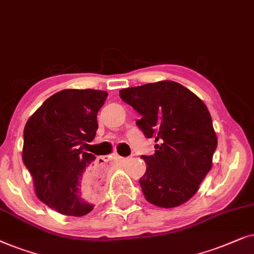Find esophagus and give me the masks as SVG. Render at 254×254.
<instances>
[{"mask_svg": "<svg viewBox=\"0 0 254 254\" xmlns=\"http://www.w3.org/2000/svg\"><path fill=\"white\" fill-rule=\"evenodd\" d=\"M111 158H113V159H116V160H121V159H123V158L121 157V155H118L117 153H114L113 155H111Z\"/></svg>", "mask_w": 254, "mask_h": 254, "instance_id": "obj_1", "label": "esophagus"}]
</instances>
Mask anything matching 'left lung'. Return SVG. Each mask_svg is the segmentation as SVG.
Wrapping results in <instances>:
<instances>
[{
  "label": "left lung",
  "instance_id": "1",
  "mask_svg": "<svg viewBox=\"0 0 254 254\" xmlns=\"http://www.w3.org/2000/svg\"><path fill=\"white\" fill-rule=\"evenodd\" d=\"M121 99L141 115L136 123L154 138L153 155H141L146 172L139 185L145 198L160 208L184 204L211 170L217 137L208 108L174 81L120 90Z\"/></svg>",
  "mask_w": 254,
  "mask_h": 254
}]
</instances>
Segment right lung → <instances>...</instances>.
<instances>
[{
	"label": "right lung",
	"mask_w": 254,
	"mask_h": 254,
	"mask_svg": "<svg viewBox=\"0 0 254 254\" xmlns=\"http://www.w3.org/2000/svg\"><path fill=\"white\" fill-rule=\"evenodd\" d=\"M108 93L64 89L50 96L24 127L23 162L37 197L66 216L87 215L102 192L101 168L83 146L95 138Z\"/></svg>",
	"instance_id": "right-lung-1"
}]
</instances>
